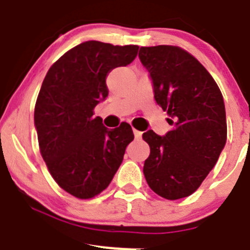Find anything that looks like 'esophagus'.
I'll return each instance as SVG.
<instances>
[{"label":"esophagus","mask_w":250,"mask_h":250,"mask_svg":"<svg viewBox=\"0 0 250 250\" xmlns=\"http://www.w3.org/2000/svg\"><path fill=\"white\" fill-rule=\"evenodd\" d=\"M133 133H134V137H135V139H140V138H141V135H143V133L139 132V130L134 129V128H133Z\"/></svg>","instance_id":"1"}]
</instances>
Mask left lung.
Masks as SVG:
<instances>
[{
  "label": "left lung",
  "instance_id": "1",
  "mask_svg": "<svg viewBox=\"0 0 250 250\" xmlns=\"http://www.w3.org/2000/svg\"><path fill=\"white\" fill-rule=\"evenodd\" d=\"M139 59L152 81L155 100L167 111L172 130L144 133L150 156L144 175L167 200L192 195L213 169L226 144L223 95L206 67L175 46L141 47Z\"/></svg>",
  "mask_w": 250,
  "mask_h": 250
}]
</instances>
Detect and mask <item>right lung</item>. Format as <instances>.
Returning <instances> with one entry per match:
<instances>
[{
  "label": "right lung",
  "instance_id": "add662e5",
  "mask_svg": "<svg viewBox=\"0 0 250 250\" xmlns=\"http://www.w3.org/2000/svg\"><path fill=\"white\" fill-rule=\"evenodd\" d=\"M138 46L87 41L48 70L35 105L41 155L58 185L87 200L109 186L134 139L128 123L107 129L93 110L106 99L111 70L135 59Z\"/></svg>",
  "mask_w": 250,
  "mask_h": 250
}]
</instances>
